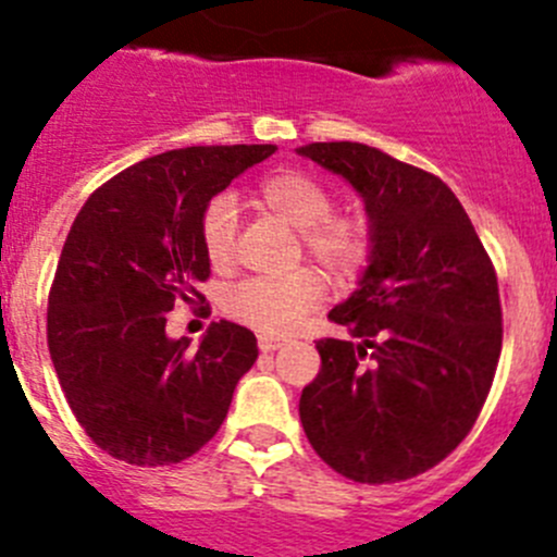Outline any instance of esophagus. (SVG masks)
<instances>
[{
    "label": "esophagus",
    "mask_w": 557,
    "mask_h": 557,
    "mask_svg": "<svg viewBox=\"0 0 557 557\" xmlns=\"http://www.w3.org/2000/svg\"><path fill=\"white\" fill-rule=\"evenodd\" d=\"M280 346H283V341H280V337H269V335L258 337V349L267 351V355H269V351H277Z\"/></svg>",
    "instance_id": "esophagus-1"
}]
</instances>
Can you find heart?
Segmentation results:
<instances>
[{
    "instance_id": "obj_1",
    "label": "heart",
    "mask_w": 557,
    "mask_h": 557,
    "mask_svg": "<svg viewBox=\"0 0 557 557\" xmlns=\"http://www.w3.org/2000/svg\"><path fill=\"white\" fill-rule=\"evenodd\" d=\"M258 197L288 225L302 231L305 249L321 267L337 277H351L366 267L371 255V231L366 220L351 214H332L330 189L296 170L274 173L258 186ZM236 202L220 195L208 202L202 214V249L211 267L222 269L233 258L236 242ZM326 294V285L313 269H296L280 277H249L225 290L222 308L238 324L261 335H285L302 315L315 310Z\"/></svg>"
}]
</instances>
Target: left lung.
<instances>
[{"label": "left lung", "mask_w": 557, "mask_h": 557, "mask_svg": "<svg viewBox=\"0 0 557 557\" xmlns=\"http://www.w3.org/2000/svg\"><path fill=\"white\" fill-rule=\"evenodd\" d=\"M296 153L355 186L371 231L355 294L330 310L360 343H315L321 371L299 398L305 434L351 481H407L470 434L490 396L503 346L495 267L436 175L362 143Z\"/></svg>", "instance_id": "1"}]
</instances>
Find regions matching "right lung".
<instances>
[{
  "instance_id": "1",
  "label": "right lung",
  "mask_w": 557,
  "mask_h": 557,
  "mask_svg": "<svg viewBox=\"0 0 557 557\" xmlns=\"http://www.w3.org/2000/svg\"><path fill=\"white\" fill-rule=\"evenodd\" d=\"M274 145H211L150 156L109 178L76 214L49 294V355L92 443L137 467L189 459L220 431L258 360L247 326L214 321L197 351L168 337L175 302H206L211 197Z\"/></svg>"
}]
</instances>
